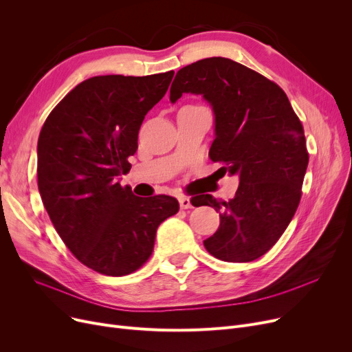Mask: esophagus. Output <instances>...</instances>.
Wrapping results in <instances>:
<instances>
[{"mask_svg":"<svg viewBox=\"0 0 352 352\" xmlns=\"http://www.w3.org/2000/svg\"><path fill=\"white\" fill-rule=\"evenodd\" d=\"M179 207L182 210H188V208H192V202H191V198L188 197H179Z\"/></svg>","mask_w":352,"mask_h":352,"instance_id":"obj_1","label":"esophagus"}]
</instances>
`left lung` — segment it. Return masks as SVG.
<instances>
[{"label": "left lung", "mask_w": 352, "mask_h": 352, "mask_svg": "<svg viewBox=\"0 0 352 352\" xmlns=\"http://www.w3.org/2000/svg\"><path fill=\"white\" fill-rule=\"evenodd\" d=\"M182 94L210 104L214 141L208 155L226 164L223 175L239 178L228 201L199 195L197 204L215 208L221 218L204 247L221 261H254L278 241L298 208L308 165L301 121L278 85L224 57L181 68L170 101L175 104Z\"/></svg>", "instance_id": "left-lung-1"}]
</instances>
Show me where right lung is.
Here are the masks:
<instances>
[{"mask_svg": "<svg viewBox=\"0 0 352 352\" xmlns=\"http://www.w3.org/2000/svg\"><path fill=\"white\" fill-rule=\"evenodd\" d=\"M173 77L174 71L88 78L51 111L40 133L36 177L44 207L68 250L100 274L138 270L160 224L179 210L175 198L137 197L118 178L131 168L140 126Z\"/></svg>", "mask_w": 352, "mask_h": 352, "instance_id": "1", "label": "right lung"}]
</instances>
